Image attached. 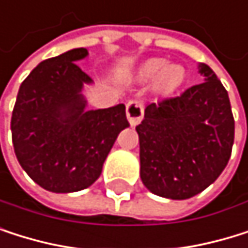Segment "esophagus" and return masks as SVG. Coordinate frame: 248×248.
<instances>
[{"label":"esophagus","instance_id":"obj_1","mask_svg":"<svg viewBox=\"0 0 248 248\" xmlns=\"http://www.w3.org/2000/svg\"><path fill=\"white\" fill-rule=\"evenodd\" d=\"M127 120L131 125H138L143 118V105L139 100H130L125 106Z\"/></svg>","mask_w":248,"mask_h":248}]
</instances>
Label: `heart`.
Here are the masks:
<instances>
[{
	"label": "heart",
	"mask_w": 248,
	"mask_h": 248,
	"mask_svg": "<svg viewBox=\"0 0 248 248\" xmlns=\"http://www.w3.org/2000/svg\"><path fill=\"white\" fill-rule=\"evenodd\" d=\"M139 79L151 81L155 78V89L159 93H170L185 78V69L180 65H167L164 59H151L140 66Z\"/></svg>",
	"instance_id": "1"
}]
</instances>
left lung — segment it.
Wrapping results in <instances>:
<instances>
[{"instance_id": "obj_1", "label": "left lung", "mask_w": 248, "mask_h": 248, "mask_svg": "<svg viewBox=\"0 0 248 248\" xmlns=\"http://www.w3.org/2000/svg\"><path fill=\"white\" fill-rule=\"evenodd\" d=\"M180 96L151 103L136 127L140 179L155 195L186 200L210 186L231 158L235 121L228 92L213 69Z\"/></svg>"}]
</instances>
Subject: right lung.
<instances>
[{
    "instance_id": "1",
    "label": "right lung",
    "mask_w": 248,
    "mask_h": 248,
    "mask_svg": "<svg viewBox=\"0 0 248 248\" xmlns=\"http://www.w3.org/2000/svg\"><path fill=\"white\" fill-rule=\"evenodd\" d=\"M87 54L85 48H74L41 62L22 82L11 115L22 169L56 194L93 185L120 131L130 125L123 103L85 110L81 90L93 79L75 62Z\"/></svg>"
}]
</instances>
